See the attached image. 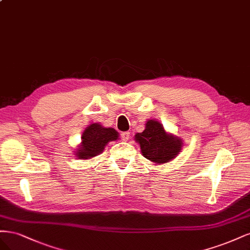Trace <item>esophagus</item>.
Segmentation results:
<instances>
[{"mask_svg": "<svg viewBox=\"0 0 250 250\" xmlns=\"http://www.w3.org/2000/svg\"><path fill=\"white\" fill-rule=\"evenodd\" d=\"M120 137H122V140L123 141H127L128 139H130L131 133L130 132H124V133L120 134Z\"/></svg>", "mask_w": 250, "mask_h": 250, "instance_id": "obj_1", "label": "esophagus"}]
</instances>
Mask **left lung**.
I'll list each match as a JSON object with an SVG mask.
<instances>
[{
  "label": "left lung",
  "mask_w": 250,
  "mask_h": 250,
  "mask_svg": "<svg viewBox=\"0 0 250 250\" xmlns=\"http://www.w3.org/2000/svg\"><path fill=\"white\" fill-rule=\"evenodd\" d=\"M135 140L140 144L144 158L156 164L170 162L183 146L182 138L166 133L162 124L151 119L146 124V130L135 135Z\"/></svg>",
  "instance_id": "1"
}]
</instances>
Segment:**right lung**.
<instances>
[{
    "instance_id": "1",
    "label": "right lung",
    "mask_w": 250,
    "mask_h": 250,
    "mask_svg": "<svg viewBox=\"0 0 250 250\" xmlns=\"http://www.w3.org/2000/svg\"><path fill=\"white\" fill-rule=\"evenodd\" d=\"M118 132L113 127H104L100 124H91L82 134V142L76 151L77 158L89 160L99 156L110 141L118 139Z\"/></svg>"
}]
</instances>
